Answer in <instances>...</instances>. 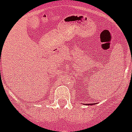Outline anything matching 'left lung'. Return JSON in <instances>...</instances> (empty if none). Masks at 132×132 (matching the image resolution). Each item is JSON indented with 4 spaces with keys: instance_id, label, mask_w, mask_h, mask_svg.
<instances>
[{
    "instance_id": "left-lung-1",
    "label": "left lung",
    "mask_w": 132,
    "mask_h": 132,
    "mask_svg": "<svg viewBox=\"0 0 132 132\" xmlns=\"http://www.w3.org/2000/svg\"><path fill=\"white\" fill-rule=\"evenodd\" d=\"M87 104L89 105V104ZM90 104V105H93V104Z\"/></svg>"
}]
</instances>
